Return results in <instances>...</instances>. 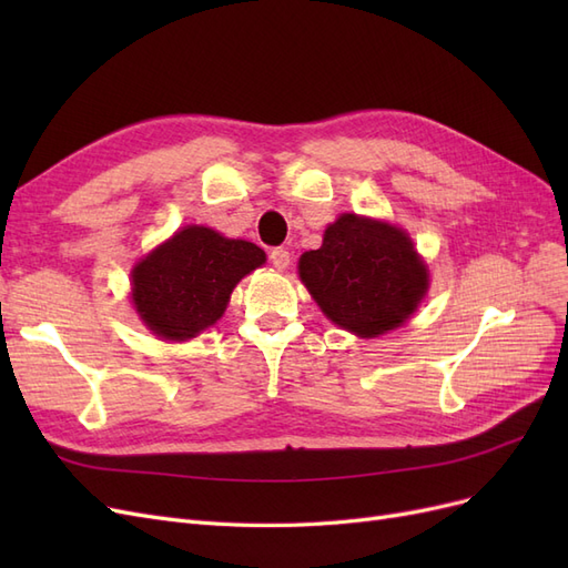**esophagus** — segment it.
Segmentation results:
<instances>
[{
    "label": "esophagus",
    "instance_id": "obj_1",
    "mask_svg": "<svg viewBox=\"0 0 568 568\" xmlns=\"http://www.w3.org/2000/svg\"><path fill=\"white\" fill-rule=\"evenodd\" d=\"M270 263L277 267V270H286L291 263V255L286 248H272L270 251Z\"/></svg>",
    "mask_w": 568,
    "mask_h": 568
}]
</instances>
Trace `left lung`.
<instances>
[{"label":"left lung","instance_id":"8db88e82","mask_svg":"<svg viewBox=\"0 0 568 568\" xmlns=\"http://www.w3.org/2000/svg\"><path fill=\"white\" fill-rule=\"evenodd\" d=\"M322 313L357 336H379L417 311L428 274L409 236L386 222L341 215L298 261Z\"/></svg>","mask_w":568,"mask_h":568}]
</instances>
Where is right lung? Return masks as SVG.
<instances>
[{
  "mask_svg": "<svg viewBox=\"0 0 568 568\" xmlns=\"http://www.w3.org/2000/svg\"><path fill=\"white\" fill-rule=\"evenodd\" d=\"M265 263V251L211 227H184L132 270V301L153 334L194 338L215 324L239 280Z\"/></svg>",
  "mask_w": 568,
  "mask_h": 568,
  "instance_id": "1",
  "label": "right lung"
}]
</instances>
